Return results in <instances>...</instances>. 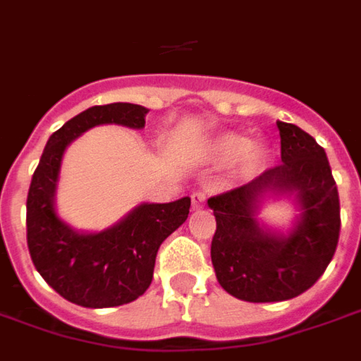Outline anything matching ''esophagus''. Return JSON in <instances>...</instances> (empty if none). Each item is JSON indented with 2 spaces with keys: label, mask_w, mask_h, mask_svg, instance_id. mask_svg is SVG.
<instances>
[{
  "label": "esophagus",
  "mask_w": 361,
  "mask_h": 361,
  "mask_svg": "<svg viewBox=\"0 0 361 361\" xmlns=\"http://www.w3.org/2000/svg\"><path fill=\"white\" fill-rule=\"evenodd\" d=\"M190 200H192V207H194V209H202V207L206 206V194H204L202 190L192 192Z\"/></svg>",
  "instance_id": "obj_1"
}]
</instances>
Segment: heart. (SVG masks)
<instances>
[{
    "label": "heart",
    "mask_w": 361,
    "mask_h": 361,
    "mask_svg": "<svg viewBox=\"0 0 361 361\" xmlns=\"http://www.w3.org/2000/svg\"><path fill=\"white\" fill-rule=\"evenodd\" d=\"M213 152L219 159H233L240 155V165H238V175L240 177H252L262 169L269 157V148L262 142H252L248 144V136L240 133H228L217 138Z\"/></svg>",
    "instance_id": "b5f03b06"
}]
</instances>
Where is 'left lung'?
Returning a JSON list of instances; mask_svg holds the SVG:
<instances>
[{
  "mask_svg": "<svg viewBox=\"0 0 361 361\" xmlns=\"http://www.w3.org/2000/svg\"><path fill=\"white\" fill-rule=\"evenodd\" d=\"M281 163L256 180L207 200L215 215L212 262L219 285L246 302H283L317 283L335 256L341 202L327 154L314 136L277 123ZM265 191L294 193L302 217L288 237L257 227L255 200Z\"/></svg>",
  "mask_w": 361,
  "mask_h": 361,
  "instance_id": "obj_1",
  "label": "left lung"
}]
</instances>
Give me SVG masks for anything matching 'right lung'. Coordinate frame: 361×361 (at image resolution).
<instances>
[{
	"label": "right lung",
	"instance_id": "obj_1",
	"mask_svg": "<svg viewBox=\"0 0 361 361\" xmlns=\"http://www.w3.org/2000/svg\"><path fill=\"white\" fill-rule=\"evenodd\" d=\"M148 109L134 104L94 105L55 130L34 171L26 198V242L34 267L57 294L84 307H113L148 290L161 242L183 225L190 198L142 204L119 225L97 235H78L54 207L55 184L65 148L96 125L142 128Z\"/></svg>",
	"mask_w": 361,
	"mask_h": 361
}]
</instances>
